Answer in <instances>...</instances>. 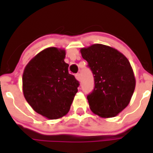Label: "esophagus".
<instances>
[{
  "label": "esophagus",
  "mask_w": 153,
  "mask_h": 153,
  "mask_svg": "<svg viewBox=\"0 0 153 153\" xmlns=\"http://www.w3.org/2000/svg\"><path fill=\"white\" fill-rule=\"evenodd\" d=\"M75 77H76V79H77L78 81H80V79H81V76H80V74H76L75 75Z\"/></svg>",
  "instance_id": "34e87169"
}]
</instances>
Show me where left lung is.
I'll use <instances>...</instances> for the list:
<instances>
[{
  "mask_svg": "<svg viewBox=\"0 0 153 153\" xmlns=\"http://www.w3.org/2000/svg\"><path fill=\"white\" fill-rule=\"evenodd\" d=\"M80 52L94 77V88L87 96L90 109L102 118L116 117L129 105L136 86L130 63L122 53L103 44Z\"/></svg>",
  "mask_w": 153,
  "mask_h": 153,
  "instance_id": "left-lung-1",
  "label": "left lung"
}]
</instances>
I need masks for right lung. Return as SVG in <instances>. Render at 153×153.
Masks as SVG:
<instances>
[{
    "label": "right lung",
    "instance_id": "obj_1",
    "mask_svg": "<svg viewBox=\"0 0 153 153\" xmlns=\"http://www.w3.org/2000/svg\"><path fill=\"white\" fill-rule=\"evenodd\" d=\"M64 50L49 47L27 63L23 74V93L35 112L50 120L63 117L70 109L79 81L68 72Z\"/></svg>",
    "mask_w": 153,
    "mask_h": 153
}]
</instances>
